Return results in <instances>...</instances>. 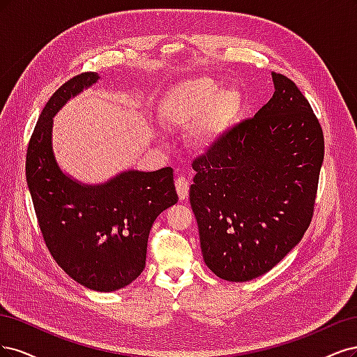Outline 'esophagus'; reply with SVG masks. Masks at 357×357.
<instances>
[{"mask_svg": "<svg viewBox=\"0 0 357 357\" xmlns=\"http://www.w3.org/2000/svg\"><path fill=\"white\" fill-rule=\"evenodd\" d=\"M175 187H176L179 199L181 200H185L188 197V191H190V181L187 178L179 176L175 181Z\"/></svg>", "mask_w": 357, "mask_h": 357, "instance_id": "esophagus-1", "label": "esophagus"}]
</instances>
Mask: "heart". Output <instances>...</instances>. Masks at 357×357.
Returning a JSON list of instances; mask_svg holds the SVG:
<instances>
[{"instance_id":"heart-1","label":"heart","mask_w":357,"mask_h":357,"mask_svg":"<svg viewBox=\"0 0 357 357\" xmlns=\"http://www.w3.org/2000/svg\"><path fill=\"white\" fill-rule=\"evenodd\" d=\"M241 107L234 89L221 90L211 77L185 78L166 91L158 107V119L167 129H192V141L208 148Z\"/></svg>"}]
</instances>
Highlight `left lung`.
Instances as JSON below:
<instances>
[{"label":"left lung","mask_w":357,"mask_h":357,"mask_svg":"<svg viewBox=\"0 0 357 357\" xmlns=\"http://www.w3.org/2000/svg\"><path fill=\"white\" fill-rule=\"evenodd\" d=\"M274 95L192 162L190 203L203 259L248 282L279 264L312 222L325 141L301 90L273 73Z\"/></svg>","instance_id":"obj_1"}]
</instances>
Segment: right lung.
Segmentation results:
<instances>
[{"label": "right lung", "mask_w": 357, "mask_h": 357, "mask_svg": "<svg viewBox=\"0 0 357 357\" xmlns=\"http://www.w3.org/2000/svg\"><path fill=\"white\" fill-rule=\"evenodd\" d=\"M96 73L68 79L45 103L26 153V182L45 246L57 266L89 289L111 292L145 268L149 229L178 202L174 169L126 170L100 185L65 175L52 146L53 117L95 84Z\"/></svg>", "instance_id": "add662e5"}]
</instances>
